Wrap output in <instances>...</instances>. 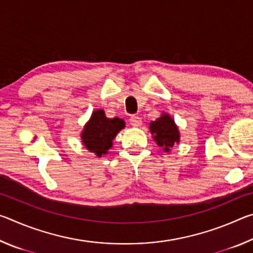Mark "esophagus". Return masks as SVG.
<instances>
[{
  "label": "esophagus",
  "mask_w": 253,
  "mask_h": 253,
  "mask_svg": "<svg viewBox=\"0 0 253 253\" xmlns=\"http://www.w3.org/2000/svg\"><path fill=\"white\" fill-rule=\"evenodd\" d=\"M129 122H130V125L132 127H139L140 125H142V118L138 116H131Z\"/></svg>",
  "instance_id": "1"
}]
</instances>
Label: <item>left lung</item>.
<instances>
[{"mask_svg": "<svg viewBox=\"0 0 253 253\" xmlns=\"http://www.w3.org/2000/svg\"><path fill=\"white\" fill-rule=\"evenodd\" d=\"M149 130L153 135L154 142H156L158 146L163 148L166 153L170 152L174 145L181 142V134H179L178 127L175 124L174 119L170 115L163 111L162 115L156 121H153L149 124Z\"/></svg>", "mask_w": 253, "mask_h": 253, "instance_id": "1", "label": "left lung"}]
</instances>
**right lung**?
I'll return each instance as SVG.
<instances>
[{"instance_id":"right-lung-1","label":"right lung","mask_w":253,"mask_h":253,"mask_svg":"<svg viewBox=\"0 0 253 253\" xmlns=\"http://www.w3.org/2000/svg\"><path fill=\"white\" fill-rule=\"evenodd\" d=\"M125 125L124 119L106 117L102 109L93 110L80 134L81 143L89 152L95 154L97 157H101L108 154L113 147L114 138L125 128Z\"/></svg>"}]
</instances>
